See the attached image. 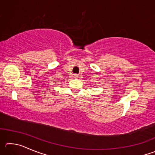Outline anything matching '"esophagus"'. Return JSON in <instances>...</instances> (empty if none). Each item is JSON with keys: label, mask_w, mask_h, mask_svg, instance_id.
Masks as SVG:
<instances>
[{"label": "esophagus", "mask_w": 155, "mask_h": 155, "mask_svg": "<svg viewBox=\"0 0 155 155\" xmlns=\"http://www.w3.org/2000/svg\"><path fill=\"white\" fill-rule=\"evenodd\" d=\"M78 76L77 74H74V78H78Z\"/></svg>", "instance_id": "obj_1"}]
</instances>
